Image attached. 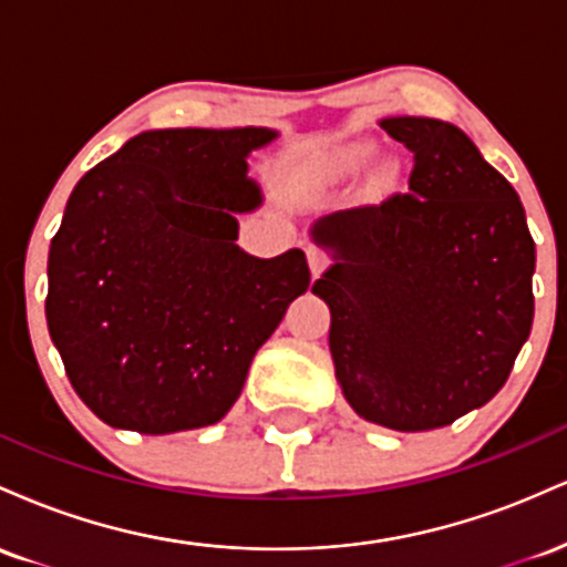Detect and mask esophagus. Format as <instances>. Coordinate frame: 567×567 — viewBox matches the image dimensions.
I'll return each instance as SVG.
<instances>
[{
    "instance_id": "1",
    "label": "esophagus",
    "mask_w": 567,
    "mask_h": 567,
    "mask_svg": "<svg viewBox=\"0 0 567 567\" xmlns=\"http://www.w3.org/2000/svg\"><path fill=\"white\" fill-rule=\"evenodd\" d=\"M328 264H330V258L324 256L322 250H309V269H311V275L320 277L322 271L328 269Z\"/></svg>"
}]
</instances>
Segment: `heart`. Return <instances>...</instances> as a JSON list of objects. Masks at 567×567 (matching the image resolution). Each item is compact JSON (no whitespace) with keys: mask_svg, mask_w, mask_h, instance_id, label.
<instances>
[{"mask_svg":"<svg viewBox=\"0 0 567 567\" xmlns=\"http://www.w3.org/2000/svg\"><path fill=\"white\" fill-rule=\"evenodd\" d=\"M370 157H373V148H370L368 143H354V146H347L341 152V165L347 167V171H357V167L365 165Z\"/></svg>","mask_w":567,"mask_h":567,"instance_id":"obj_1","label":"heart"}]
</instances>
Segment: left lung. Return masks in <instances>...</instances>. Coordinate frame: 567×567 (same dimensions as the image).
I'll return each instance as SVG.
<instances>
[{"label": "left lung", "instance_id": "8db88e82", "mask_svg": "<svg viewBox=\"0 0 567 567\" xmlns=\"http://www.w3.org/2000/svg\"><path fill=\"white\" fill-rule=\"evenodd\" d=\"M381 127L413 154L410 188L315 226L341 261L311 292L333 315L349 405L379 426L426 432L509 379L533 324L536 245L517 192L464 130L426 116Z\"/></svg>", "mask_w": 567, "mask_h": 567}]
</instances>
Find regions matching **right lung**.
Returning <instances> with one entry per match:
<instances>
[{
	"label": "right lung",
	"instance_id": "right-lung-1",
	"mask_svg": "<svg viewBox=\"0 0 567 567\" xmlns=\"http://www.w3.org/2000/svg\"><path fill=\"white\" fill-rule=\"evenodd\" d=\"M271 130H148L71 192L50 245L48 328L101 421L141 434L216 424L292 298L303 250L252 258L234 213L261 194L245 178Z\"/></svg>",
	"mask_w": 567,
	"mask_h": 567
}]
</instances>
